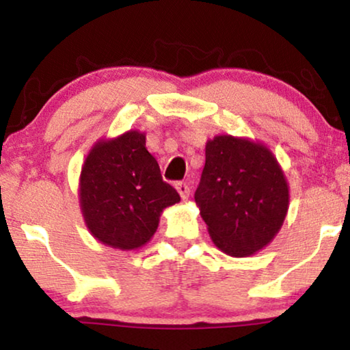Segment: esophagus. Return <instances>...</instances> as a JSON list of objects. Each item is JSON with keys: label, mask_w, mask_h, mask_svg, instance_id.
I'll use <instances>...</instances> for the list:
<instances>
[{"label": "esophagus", "mask_w": 350, "mask_h": 350, "mask_svg": "<svg viewBox=\"0 0 350 350\" xmlns=\"http://www.w3.org/2000/svg\"><path fill=\"white\" fill-rule=\"evenodd\" d=\"M176 190L179 192L180 198H187L190 196V187L187 183H178L176 184Z\"/></svg>", "instance_id": "obj_1"}]
</instances>
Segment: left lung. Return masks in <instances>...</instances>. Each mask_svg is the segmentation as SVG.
Segmentation results:
<instances>
[{"mask_svg": "<svg viewBox=\"0 0 350 350\" xmlns=\"http://www.w3.org/2000/svg\"><path fill=\"white\" fill-rule=\"evenodd\" d=\"M196 203L215 245L231 256H249L267 247L281 229L289 187L265 145L216 135L206 142Z\"/></svg>", "mask_w": 350, "mask_h": 350, "instance_id": "8db88e82", "label": "left lung"}]
</instances>
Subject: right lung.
Wrapping results in <instances>:
<instances>
[{"label":"right lung","mask_w":350,"mask_h":350,"mask_svg":"<svg viewBox=\"0 0 350 350\" xmlns=\"http://www.w3.org/2000/svg\"><path fill=\"white\" fill-rule=\"evenodd\" d=\"M79 197L92 236L121 250L147 244L163 210L180 200L176 189L163 180L139 131L98 140L92 147L82 166Z\"/></svg>","instance_id":"obj_1"}]
</instances>
